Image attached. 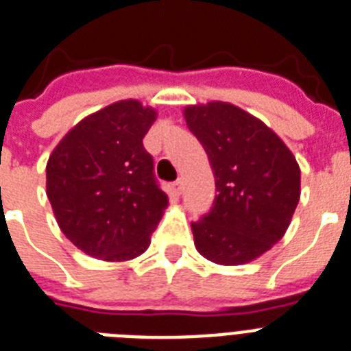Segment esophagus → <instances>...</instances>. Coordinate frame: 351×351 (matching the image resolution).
<instances>
[{
    "label": "esophagus",
    "instance_id": "obj_1",
    "mask_svg": "<svg viewBox=\"0 0 351 351\" xmlns=\"http://www.w3.org/2000/svg\"><path fill=\"white\" fill-rule=\"evenodd\" d=\"M169 193L173 195V197H180V195H182V182L176 180V182H173V184H169Z\"/></svg>",
    "mask_w": 351,
    "mask_h": 351
}]
</instances>
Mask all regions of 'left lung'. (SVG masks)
<instances>
[{"instance_id": "obj_1", "label": "left lung", "mask_w": 351, "mask_h": 351, "mask_svg": "<svg viewBox=\"0 0 351 351\" xmlns=\"http://www.w3.org/2000/svg\"><path fill=\"white\" fill-rule=\"evenodd\" d=\"M189 131L208 153L217 197L191 222L198 253L222 266L258 258L288 230L300 198V169L258 118L224 101L189 106Z\"/></svg>"}]
</instances>
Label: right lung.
Wrapping results in <instances>:
<instances>
[{
	"label": "right lung",
	"instance_id": "obj_1",
	"mask_svg": "<svg viewBox=\"0 0 351 351\" xmlns=\"http://www.w3.org/2000/svg\"><path fill=\"white\" fill-rule=\"evenodd\" d=\"M156 111L121 100L84 118L47 162V197L60 230L101 261H131L149 247L167 195L143 136Z\"/></svg>",
	"mask_w": 351,
	"mask_h": 351
}]
</instances>
